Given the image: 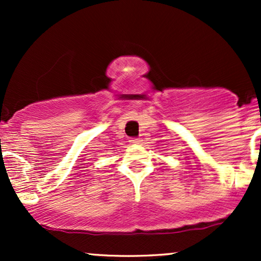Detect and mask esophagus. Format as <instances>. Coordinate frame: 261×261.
<instances>
[{
    "label": "esophagus",
    "instance_id": "1",
    "mask_svg": "<svg viewBox=\"0 0 261 261\" xmlns=\"http://www.w3.org/2000/svg\"><path fill=\"white\" fill-rule=\"evenodd\" d=\"M130 143L131 145H139V143H141V140L140 139H131Z\"/></svg>",
    "mask_w": 261,
    "mask_h": 261
}]
</instances>
